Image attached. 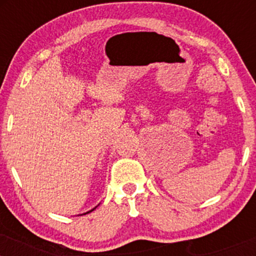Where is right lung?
<instances>
[{
  "instance_id": "obj_1",
  "label": "right lung",
  "mask_w": 256,
  "mask_h": 256,
  "mask_svg": "<svg viewBox=\"0 0 256 256\" xmlns=\"http://www.w3.org/2000/svg\"><path fill=\"white\" fill-rule=\"evenodd\" d=\"M90 212H91V210H90Z\"/></svg>"
}]
</instances>
